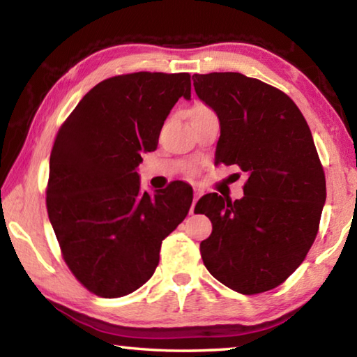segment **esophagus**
<instances>
[{"label":"esophagus","mask_w":357,"mask_h":357,"mask_svg":"<svg viewBox=\"0 0 357 357\" xmlns=\"http://www.w3.org/2000/svg\"><path fill=\"white\" fill-rule=\"evenodd\" d=\"M202 190L200 189H195V193H193V203H192V208H190V214H193L195 213V204H197V202H198V198L202 197Z\"/></svg>","instance_id":"1"}]
</instances>
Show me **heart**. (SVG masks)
<instances>
[{
	"label": "heart",
	"instance_id": "1",
	"mask_svg": "<svg viewBox=\"0 0 357 357\" xmlns=\"http://www.w3.org/2000/svg\"><path fill=\"white\" fill-rule=\"evenodd\" d=\"M206 110H209L208 107H204V105H202V104H197L195 107L192 108V113H200V112H206Z\"/></svg>",
	"mask_w": 357,
	"mask_h": 357
}]
</instances>
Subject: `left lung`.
<instances>
[{
  "mask_svg": "<svg viewBox=\"0 0 357 357\" xmlns=\"http://www.w3.org/2000/svg\"><path fill=\"white\" fill-rule=\"evenodd\" d=\"M193 88L220 123L215 164L247 173L244 197L200 198L213 233L202 241L206 269L241 294L279 287L317 238L326 179L312 132L285 93L238 72L195 74Z\"/></svg>",
  "mask_w": 357,
  "mask_h": 357,
  "instance_id": "8db88e82",
  "label": "left lung"
}]
</instances>
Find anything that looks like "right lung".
<instances>
[{"label": "right lung", "mask_w": 357, "mask_h": 357, "mask_svg": "<svg viewBox=\"0 0 357 357\" xmlns=\"http://www.w3.org/2000/svg\"><path fill=\"white\" fill-rule=\"evenodd\" d=\"M189 74L107 78L78 102L50 154L48 219L78 282L100 298H121L146 283L162 241L185 219L190 190L173 183L153 195L140 189L142 153L157 148Z\"/></svg>", "instance_id": "1"}]
</instances>
